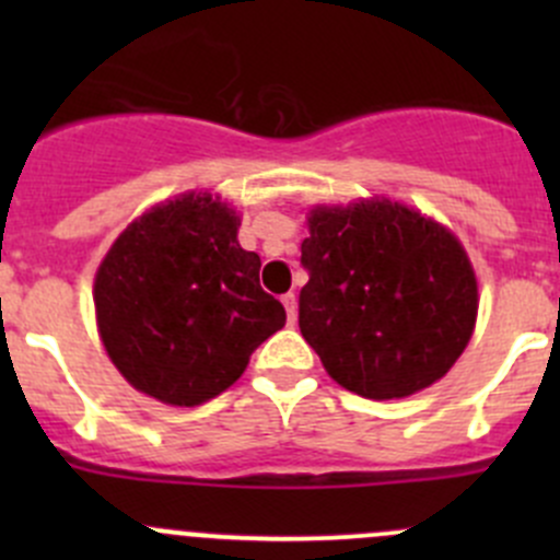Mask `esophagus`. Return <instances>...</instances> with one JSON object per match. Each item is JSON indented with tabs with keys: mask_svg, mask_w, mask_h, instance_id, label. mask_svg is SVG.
<instances>
[{
	"mask_svg": "<svg viewBox=\"0 0 560 560\" xmlns=\"http://www.w3.org/2000/svg\"><path fill=\"white\" fill-rule=\"evenodd\" d=\"M281 303H284L287 322H290V325H295V316H298V298L292 295V292H287V295L281 298Z\"/></svg>",
	"mask_w": 560,
	"mask_h": 560,
	"instance_id": "esophagus-1",
	"label": "esophagus"
}]
</instances>
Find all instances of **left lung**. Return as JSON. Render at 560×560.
I'll return each mask as SVG.
<instances>
[{
  "label": "left lung",
  "mask_w": 560,
  "mask_h": 560,
  "mask_svg": "<svg viewBox=\"0 0 560 560\" xmlns=\"http://www.w3.org/2000/svg\"><path fill=\"white\" fill-rule=\"evenodd\" d=\"M301 332L349 393L409 398L442 380L471 341L479 284L457 235L389 197L306 213Z\"/></svg>",
  "instance_id": "8db88e82"
}]
</instances>
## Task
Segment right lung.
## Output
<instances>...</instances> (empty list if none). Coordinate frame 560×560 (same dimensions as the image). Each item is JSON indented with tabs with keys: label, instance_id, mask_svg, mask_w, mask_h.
<instances>
[{
	"label": "right lung",
	"instance_id": "right-lung-1",
	"mask_svg": "<svg viewBox=\"0 0 560 560\" xmlns=\"http://www.w3.org/2000/svg\"><path fill=\"white\" fill-rule=\"evenodd\" d=\"M241 213L211 191H184L140 213L94 276L107 358L138 393L200 406L233 387L284 306L259 287V257L238 244Z\"/></svg>",
	"mask_w": 560,
	"mask_h": 560
}]
</instances>
